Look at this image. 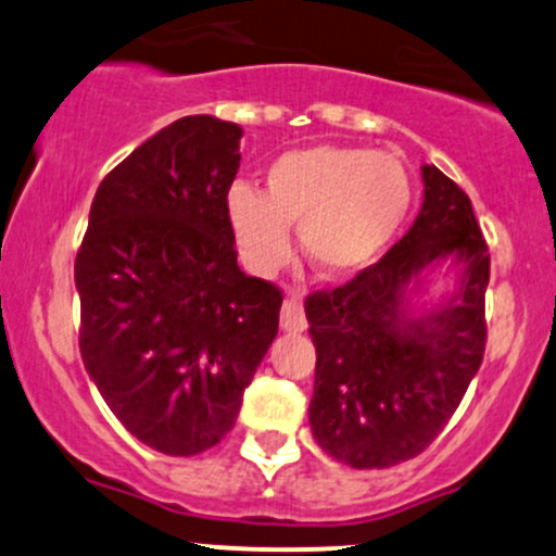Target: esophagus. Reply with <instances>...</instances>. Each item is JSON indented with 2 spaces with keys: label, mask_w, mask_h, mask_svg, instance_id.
Segmentation results:
<instances>
[{
  "label": "esophagus",
  "mask_w": 556,
  "mask_h": 556,
  "mask_svg": "<svg viewBox=\"0 0 556 556\" xmlns=\"http://www.w3.org/2000/svg\"><path fill=\"white\" fill-rule=\"evenodd\" d=\"M279 324H282L285 331H292V334H298V331L308 327V321H305V314H303V303H300L298 298H285Z\"/></svg>",
  "instance_id": "34e87169"
}]
</instances>
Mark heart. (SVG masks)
Segmentation results:
<instances>
[{"label": "heart", "mask_w": 556, "mask_h": 556, "mask_svg": "<svg viewBox=\"0 0 556 556\" xmlns=\"http://www.w3.org/2000/svg\"><path fill=\"white\" fill-rule=\"evenodd\" d=\"M413 203V182L394 154L348 146H311L279 156L266 172V193L235 182L227 219L240 261L271 277L300 251L327 279L361 274L387 251Z\"/></svg>", "instance_id": "heart-1"}]
</instances>
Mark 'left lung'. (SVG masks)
Segmentation results:
<instances>
[{
	"mask_svg": "<svg viewBox=\"0 0 556 556\" xmlns=\"http://www.w3.org/2000/svg\"><path fill=\"white\" fill-rule=\"evenodd\" d=\"M405 238L337 290L305 300L316 344L311 431L350 468H392L442 433L486 350L489 248L470 198L433 164ZM458 266V290L431 312L412 308L422 274Z\"/></svg>",
	"mask_w": 556,
	"mask_h": 556,
	"instance_id": "8db88e82",
	"label": "left lung"
}]
</instances>
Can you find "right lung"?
I'll return each instance as SVG.
<instances>
[{"mask_svg": "<svg viewBox=\"0 0 556 556\" xmlns=\"http://www.w3.org/2000/svg\"><path fill=\"white\" fill-rule=\"evenodd\" d=\"M240 138L193 114L140 143L101 180L75 258L86 371L172 457L225 439L279 329L282 292L240 271L227 219Z\"/></svg>", "mask_w": 556, "mask_h": 556, "instance_id": "obj_1", "label": "right lung"}]
</instances>
